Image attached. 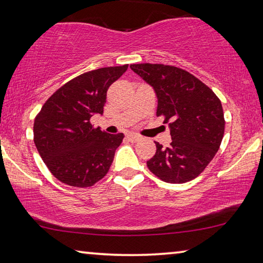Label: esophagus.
Wrapping results in <instances>:
<instances>
[{
  "instance_id": "1",
  "label": "esophagus",
  "mask_w": 263,
  "mask_h": 263,
  "mask_svg": "<svg viewBox=\"0 0 263 263\" xmlns=\"http://www.w3.org/2000/svg\"><path fill=\"white\" fill-rule=\"evenodd\" d=\"M126 139L131 142H137L141 139V137L138 135H133V133H128V135H126Z\"/></svg>"
}]
</instances>
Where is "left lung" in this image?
<instances>
[{"label":"left lung","instance_id":"left-lung-1","mask_svg":"<svg viewBox=\"0 0 263 263\" xmlns=\"http://www.w3.org/2000/svg\"><path fill=\"white\" fill-rule=\"evenodd\" d=\"M133 72L152 86L157 116L171 128L172 142H159L147 167L167 183H184L205 169L219 149L225 130L221 102L206 84L175 66L135 64Z\"/></svg>","mask_w":263,"mask_h":263}]
</instances>
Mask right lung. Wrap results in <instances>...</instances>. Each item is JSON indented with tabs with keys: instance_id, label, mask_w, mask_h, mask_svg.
Listing matches in <instances>:
<instances>
[{
	"instance_id": "1",
	"label": "right lung",
	"mask_w": 263,
	"mask_h": 263,
	"mask_svg": "<svg viewBox=\"0 0 263 263\" xmlns=\"http://www.w3.org/2000/svg\"><path fill=\"white\" fill-rule=\"evenodd\" d=\"M128 65L99 68L65 83L35 116L33 140L52 175L78 188L103 179L124 135L94 127L90 118L103 115L106 91Z\"/></svg>"
}]
</instances>
